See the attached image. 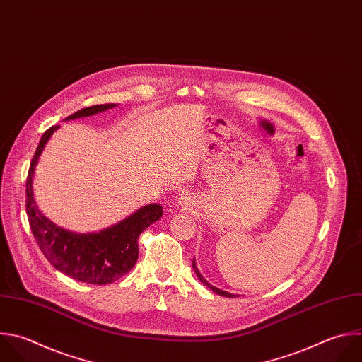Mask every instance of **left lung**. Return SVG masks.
Instances as JSON below:
<instances>
[{"instance_id": "left-lung-1", "label": "left lung", "mask_w": 362, "mask_h": 362, "mask_svg": "<svg viewBox=\"0 0 362 362\" xmlns=\"http://www.w3.org/2000/svg\"><path fill=\"white\" fill-rule=\"evenodd\" d=\"M192 267L195 269V273H197V276H198V279L205 284V286H208L212 291H215L216 294H219V296H225V297H235V294H232V293H228V291H223V290H221V288H216V287H214L212 284H209L202 276H201V273L198 272V269H197V266H195V260H192ZM238 296V294H236Z\"/></svg>"}]
</instances>
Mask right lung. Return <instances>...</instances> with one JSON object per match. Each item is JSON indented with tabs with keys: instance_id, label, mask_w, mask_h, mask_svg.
Wrapping results in <instances>:
<instances>
[{
	"instance_id": "right-lung-1",
	"label": "right lung",
	"mask_w": 362,
	"mask_h": 362,
	"mask_svg": "<svg viewBox=\"0 0 362 362\" xmlns=\"http://www.w3.org/2000/svg\"><path fill=\"white\" fill-rule=\"evenodd\" d=\"M116 106L109 103L85 107L65 120L89 117ZM58 129L59 126H52L41 137L27 177L25 206L33 235L41 252L57 270L78 281L90 284L113 283L136 264L139 259V236L163 216V206L150 204L122 222L95 233H75L57 226L38 209L33 192V178L45 144Z\"/></svg>"
}]
</instances>
